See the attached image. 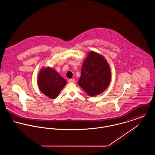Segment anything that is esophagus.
Here are the masks:
<instances>
[{
    "mask_svg": "<svg viewBox=\"0 0 155 155\" xmlns=\"http://www.w3.org/2000/svg\"><path fill=\"white\" fill-rule=\"evenodd\" d=\"M68 83H74V79H68Z\"/></svg>",
    "mask_w": 155,
    "mask_h": 155,
    "instance_id": "esophagus-1",
    "label": "esophagus"
}]
</instances>
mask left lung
I'll return each instance as SVG.
<instances>
[{
  "mask_svg": "<svg viewBox=\"0 0 155 155\" xmlns=\"http://www.w3.org/2000/svg\"><path fill=\"white\" fill-rule=\"evenodd\" d=\"M110 81V68L106 60L95 52H89L83 63L78 85L93 97L104 92Z\"/></svg>",
  "mask_w": 155,
  "mask_h": 155,
  "instance_id": "left-lung-1",
  "label": "left lung"
}]
</instances>
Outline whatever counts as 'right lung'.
<instances>
[{
    "mask_svg": "<svg viewBox=\"0 0 155 155\" xmlns=\"http://www.w3.org/2000/svg\"><path fill=\"white\" fill-rule=\"evenodd\" d=\"M66 83V81L52 68L46 67L39 71L38 78L39 88L44 95L51 99L58 96Z\"/></svg>",
    "mask_w": 155,
    "mask_h": 155,
    "instance_id": "add662e5",
    "label": "right lung"
}]
</instances>
